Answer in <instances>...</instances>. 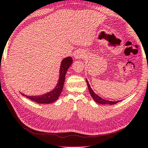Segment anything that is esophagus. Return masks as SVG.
Returning <instances> with one entry per match:
<instances>
[{
  "instance_id": "1",
  "label": "esophagus",
  "mask_w": 148,
  "mask_h": 148,
  "mask_svg": "<svg viewBox=\"0 0 148 148\" xmlns=\"http://www.w3.org/2000/svg\"><path fill=\"white\" fill-rule=\"evenodd\" d=\"M84 58V52H82V51H76V53H74V58L75 59H81Z\"/></svg>"
}]
</instances>
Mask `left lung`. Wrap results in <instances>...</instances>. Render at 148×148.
I'll use <instances>...</instances> for the list:
<instances>
[{"label":"left lung","mask_w":148,"mask_h":148,"mask_svg":"<svg viewBox=\"0 0 148 148\" xmlns=\"http://www.w3.org/2000/svg\"><path fill=\"white\" fill-rule=\"evenodd\" d=\"M86 84H87L88 88V90H89L90 95H91L92 98L93 99V100L96 102V103H99V104H105V105H106V104H109V105H114V104L119 103V102L120 101H109V100L104 99H103V98H101V97H99V95H97V94H95V92H93V90H92V88H90V86L89 83L88 82L87 79H86Z\"/></svg>","instance_id":"1"}]
</instances>
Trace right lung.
Returning <instances> with one entry per match:
<instances>
[{"mask_svg": "<svg viewBox=\"0 0 148 148\" xmlns=\"http://www.w3.org/2000/svg\"><path fill=\"white\" fill-rule=\"evenodd\" d=\"M72 62L73 60L71 57H68V58H64L62 61L60 69V78H59L58 84H57L56 86L53 90H52L49 92H47V93L44 95H42L38 96H28L23 93H21V95L25 96L27 98L31 99L32 101L41 104L51 103L57 101L59 97H60L61 92L62 91L67 70L70 68Z\"/></svg>", "mask_w": 148, "mask_h": 148, "instance_id": "add662e5", "label": "right lung"}]
</instances>
